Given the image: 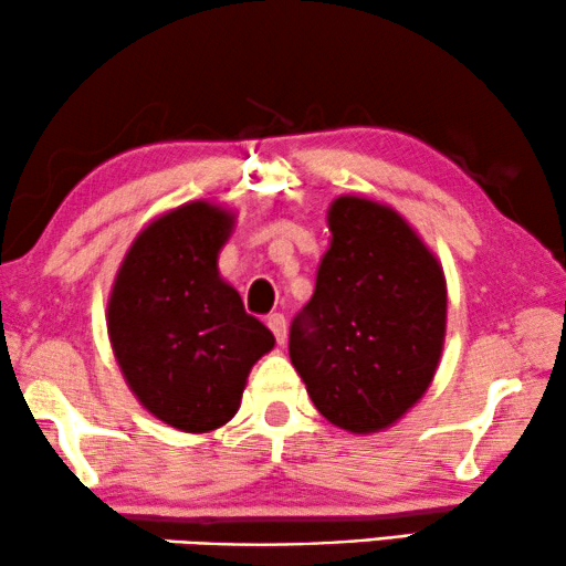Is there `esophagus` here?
I'll return each mask as SVG.
<instances>
[{
  "label": "esophagus",
  "mask_w": 566,
  "mask_h": 566,
  "mask_svg": "<svg viewBox=\"0 0 566 566\" xmlns=\"http://www.w3.org/2000/svg\"><path fill=\"white\" fill-rule=\"evenodd\" d=\"M266 325L272 328V333L276 336V344H284V340H286V317L282 313H272L266 317Z\"/></svg>",
  "instance_id": "34e87169"
}]
</instances>
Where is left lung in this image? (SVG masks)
Wrapping results in <instances>:
<instances>
[{
	"instance_id": "obj_1",
	"label": "left lung",
	"mask_w": 566,
	"mask_h": 566,
	"mask_svg": "<svg viewBox=\"0 0 566 566\" xmlns=\"http://www.w3.org/2000/svg\"><path fill=\"white\" fill-rule=\"evenodd\" d=\"M315 294L292 321L290 359L333 426L377 433L431 387L446 338V276L389 205L344 195Z\"/></svg>"
}]
</instances>
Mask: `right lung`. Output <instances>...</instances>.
Segmentation results:
<instances>
[{
	"label": "right lung",
	"instance_id": "add662e5",
	"mask_svg": "<svg viewBox=\"0 0 566 566\" xmlns=\"http://www.w3.org/2000/svg\"><path fill=\"white\" fill-rule=\"evenodd\" d=\"M233 226L228 207L205 200L164 212L127 249L109 292L107 333L127 387L185 433L226 426L251 366L274 348L218 272Z\"/></svg>",
	"mask_w": 566,
	"mask_h": 566
}]
</instances>
